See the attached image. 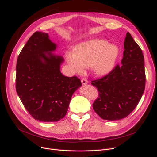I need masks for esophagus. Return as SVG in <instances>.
I'll use <instances>...</instances> for the list:
<instances>
[{
    "label": "esophagus",
    "instance_id": "1",
    "mask_svg": "<svg viewBox=\"0 0 157 157\" xmlns=\"http://www.w3.org/2000/svg\"><path fill=\"white\" fill-rule=\"evenodd\" d=\"M81 82H82V84L83 85H85V84H86L88 83V80L86 78H82V80H81Z\"/></svg>",
    "mask_w": 157,
    "mask_h": 157
}]
</instances>
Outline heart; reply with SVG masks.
I'll return each mask as SVG.
<instances>
[{"mask_svg": "<svg viewBox=\"0 0 157 157\" xmlns=\"http://www.w3.org/2000/svg\"><path fill=\"white\" fill-rule=\"evenodd\" d=\"M118 54L115 45L108 44L102 39H93L76 46L74 52L68 51L66 59L76 72H80L82 67H92L101 75L109 73L113 69Z\"/></svg>", "mask_w": 157, "mask_h": 157, "instance_id": "heart-1", "label": "heart"}]
</instances>
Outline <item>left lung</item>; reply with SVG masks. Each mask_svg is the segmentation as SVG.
<instances>
[{"label": "left lung", "instance_id": "8db88e82", "mask_svg": "<svg viewBox=\"0 0 157 157\" xmlns=\"http://www.w3.org/2000/svg\"><path fill=\"white\" fill-rule=\"evenodd\" d=\"M124 47L121 64L103 77L91 80L99 94L93 109L104 120L117 121L128 117L139 103L145 90L144 57L129 32Z\"/></svg>", "mask_w": 157, "mask_h": 157}]
</instances>
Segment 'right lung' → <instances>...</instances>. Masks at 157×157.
Wrapping results in <instances>:
<instances>
[{
  "instance_id": "right-lung-1",
  "label": "right lung",
  "mask_w": 157,
  "mask_h": 157,
  "mask_svg": "<svg viewBox=\"0 0 157 157\" xmlns=\"http://www.w3.org/2000/svg\"><path fill=\"white\" fill-rule=\"evenodd\" d=\"M56 48L48 33L36 31L17 60V94L31 116L42 122H57L63 118L73 94L82 85L76 76L66 77L60 72L63 59L51 53Z\"/></svg>"
}]
</instances>
